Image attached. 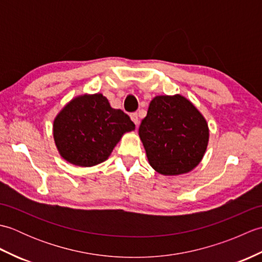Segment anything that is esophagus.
I'll list each match as a JSON object with an SVG mask.
<instances>
[{"mask_svg":"<svg viewBox=\"0 0 262 262\" xmlns=\"http://www.w3.org/2000/svg\"><path fill=\"white\" fill-rule=\"evenodd\" d=\"M130 119L133 120V122H134V124H135L136 126H138V124H140V118H138L137 113H133V114L130 115Z\"/></svg>","mask_w":262,"mask_h":262,"instance_id":"obj_1","label":"esophagus"}]
</instances>
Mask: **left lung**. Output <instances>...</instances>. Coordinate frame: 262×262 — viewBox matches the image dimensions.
I'll use <instances>...</instances> for the list:
<instances>
[{
	"mask_svg": "<svg viewBox=\"0 0 262 262\" xmlns=\"http://www.w3.org/2000/svg\"><path fill=\"white\" fill-rule=\"evenodd\" d=\"M149 165L163 176L185 174L203 160L209 140L205 117L181 94L157 96L138 129Z\"/></svg>",
	"mask_w": 262,
	"mask_h": 262,
	"instance_id": "left-lung-1",
	"label": "left lung"
}]
</instances>
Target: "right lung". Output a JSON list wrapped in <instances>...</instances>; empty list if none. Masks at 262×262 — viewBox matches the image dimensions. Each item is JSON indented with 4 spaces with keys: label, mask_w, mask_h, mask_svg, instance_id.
I'll list each match as a JSON object with an SVG mask.
<instances>
[{
    "label": "right lung",
    "mask_w": 262,
    "mask_h": 262,
    "mask_svg": "<svg viewBox=\"0 0 262 262\" xmlns=\"http://www.w3.org/2000/svg\"><path fill=\"white\" fill-rule=\"evenodd\" d=\"M134 122L120 109H114L101 93L72 99L55 117L53 135L65 161L77 166L104 162Z\"/></svg>",
    "instance_id": "add662e5"
}]
</instances>
